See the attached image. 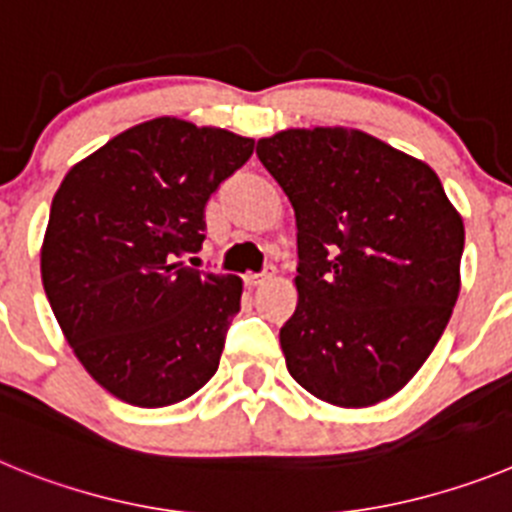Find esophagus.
I'll use <instances>...</instances> for the list:
<instances>
[{
	"label": "esophagus",
	"instance_id": "1",
	"mask_svg": "<svg viewBox=\"0 0 512 512\" xmlns=\"http://www.w3.org/2000/svg\"><path fill=\"white\" fill-rule=\"evenodd\" d=\"M269 279H271V271H264V274H246L243 282H246L248 289H253V287H261V284L269 282Z\"/></svg>",
	"mask_w": 512,
	"mask_h": 512
}]
</instances>
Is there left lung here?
Returning <instances> with one entry per match:
<instances>
[{"mask_svg":"<svg viewBox=\"0 0 512 512\" xmlns=\"http://www.w3.org/2000/svg\"><path fill=\"white\" fill-rule=\"evenodd\" d=\"M256 156L297 220V310L279 330L289 374L338 408L387 400L449 323L461 215L431 166L361 130H282Z\"/></svg>","mask_w":512,"mask_h":512,"instance_id":"left-lung-1","label":"left lung"}]
</instances>
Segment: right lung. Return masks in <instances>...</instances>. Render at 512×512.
I'll return each mask as SVG.
<instances>
[{"instance_id":"1","label":"right lung","mask_w":512,"mask_h":512,"mask_svg":"<svg viewBox=\"0 0 512 512\" xmlns=\"http://www.w3.org/2000/svg\"><path fill=\"white\" fill-rule=\"evenodd\" d=\"M251 153L253 138L156 117L63 176L40 251L45 297L117 400L164 408L217 372L243 282L182 259L202 248L210 194Z\"/></svg>"}]
</instances>
